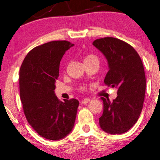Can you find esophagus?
<instances>
[{
    "mask_svg": "<svg viewBox=\"0 0 160 160\" xmlns=\"http://www.w3.org/2000/svg\"><path fill=\"white\" fill-rule=\"evenodd\" d=\"M89 101H91V99H89V98H85V99L82 100L81 103H88V102H89Z\"/></svg>",
    "mask_w": 160,
    "mask_h": 160,
    "instance_id": "esophagus-1",
    "label": "esophagus"
}]
</instances>
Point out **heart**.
<instances>
[{"label":"heart","mask_w":160,"mask_h":160,"mask_svg":"<svg viewBox=\"0 0 160 160\" xmlns=\"http://www.w3.org/2000/svg\"><path fill=\"white\" fill-rule=\"evenodd\" d=\"M98 62V58L94 54H88L86 55V57L84 59V63H88V62Z\"/></svg>","instance_id":"obj_1"}]
</instances>
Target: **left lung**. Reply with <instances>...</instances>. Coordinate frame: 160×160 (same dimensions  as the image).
<instances>
[{"mask_svg":"<svg viewBox=\"0 0 160 160\" xmlns=\"http://www.w3.org/2000/svg\"><path fill=\"white\" fill-rule=\"evenodd\" d=\"M103 53L108 63L106 85L116 88L117 98L103 103L100 127L109 134H122L136 124L143 107L146 79L142 59L129 44L112 37L96 39L92 43Z\"/></svg>","mask_w":160,"mask_h":160,"instance_id":"1","label":"left lung"}]
</instances>
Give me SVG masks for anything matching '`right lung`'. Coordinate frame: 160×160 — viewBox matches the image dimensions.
Here are the masks:
<instances>
[{
    "mask_svg": "<svg viewBox=\"0 0 160 160\" xmlns=\"http://www.w3.org/2000/svg\"><path fill=\"white\" fill-rule=\"evenodd\" d=\"M74 44L53 41L32 49L19 72V88L25 116L36 132L47 139L60 140L72 132L79 101H59L55 95L59 64Z\"/></svg>",
    "mask_w": 160,
    "mask_h": 160,
    "instance_id": "1",
    "label": "right lung"
}]
</instances>
